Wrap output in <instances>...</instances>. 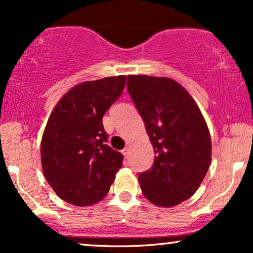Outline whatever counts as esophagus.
I'll return each mask as SVG.
<instances>
[{
	"label": "esophagus",
	"mask_w": 253,
	"mask_h": 253,
	"mask_svg": "<svg viewBox=\"0 0 253 253\" xmlns=\"http://www.w3.org/2000/svg\"><path fill=\"white\" fill-rule=\"evenodd\" d=\"M121 153H123V155L124 156H127V155H128V148H124L123 149V151H121Z\"/></svg>",
	"instance_id": "1"
}]
</instances>
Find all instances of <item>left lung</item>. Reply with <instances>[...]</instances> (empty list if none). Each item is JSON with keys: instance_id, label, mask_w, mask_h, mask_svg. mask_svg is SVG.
I'll return each mask as SVG.
<instances>
[{"instance_id": "obj_1", "label": "left lung", "mask_w": 253, "mask_h": 253, "mask_svg": "<svg viewBox=\"0 0 253 253\" xmlns=\"http://www.w3.org/2000/svg\"><path fill=\"white\" fill-rule=\"evenodd\" d=\"M127 90L155 151L153 167L139 173L141 190L156 206H176L197 192L210 168L206 121L190 93L168 77L129 75Z\"/></svg>"}]
</instances>
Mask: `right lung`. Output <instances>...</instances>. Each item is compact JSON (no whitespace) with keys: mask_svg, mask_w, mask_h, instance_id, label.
Wrapping results in <instances>:
<instances>
[{"mask_svg":"<svg viewBox=\"0 0 253 253\" xmlns=\"http://www.w3.org/2000/svg\"><path fill=\"white\" fill-rule=\"evenodd\" d=\"M125 85V75L80 83L50 114L40 147L42 166L50 187L66 203H99L123 166V155L106 144L102 120Z\"/></svg>","mask_w":253,"mask_h":253,"instance_id":"add662e5","label":"right lung"}]
</instances>
